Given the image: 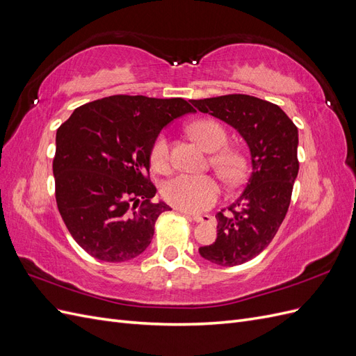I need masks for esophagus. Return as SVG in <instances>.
Masks as SVG:
<instances>
[{"mask_svg":"<svg viewBox=\"0 0 356 356\" xmlns=\"http://www.w3.org/2000/svg\"><path fill=\"white\" fill-rule=\"evenodd\" d=\"M181 212H182V213H186V215H190L188 212L182 211V209H181ZM191 218L195 220L196 222H208V221H211V220H212V217H211V215H208V213H193V215H191Z\"/></svg>","mask_w":356,"mask_h":356,"instance_id":"1","label":"esophagus"}]
</instances>
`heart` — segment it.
I'll list each match as a JSON object with an SVG mask.
<instances>
[{"label": "heart", "mask_w": 356, "mask_h": 356, "mask_svg": "<svg viewBox=\"0 0 356 356\" xmlns=\"http://www.w3.org/2000/svg\"><path fill=\"white\" fill-rule=\"evenodd\" d=\"M190 132L209 153L218 152L227 144V132L220 123L213 120H197L190 126ZM149 159H152L153 168L157 170L168 166L169 139L166 134H160L154 139ZM212 165L217 168L221 177L232 184H236L243 178L246 169L243 156L233 149H222L215 154L212 157ZM220 193V182L211 175L178 174L169 178L161 187V195L170 204L188 212H199L211 208L217 202Z\"/></svg>", "instance_id": "heart-1"}]
</instances>
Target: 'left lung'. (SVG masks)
<instances>
[{"mask_svg": "<svg viewBox=\"0 0 356 356\" xmlns=\"http://www.w3.org/2000/svg\"><path fill=\"white\" fill-rule=\"evenodd\" d=\"M190 102L234 127L250 148L252 172L245 190L215 215V242L199 248L204 260L213 264L239 266L267 248L288 212L298 174L297 126L277 105L250 95Z\"/></svg>", "mask_w": 356, "mask_h": 356, "instance_id": "left-lung-1", "label": "left lung"}]
</instances>
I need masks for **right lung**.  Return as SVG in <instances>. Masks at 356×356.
I'll use <instances>...</instances> for the list:
<instances>
[{
  "label": "right lung",
  "mask_w": 356,
  "mask_h": 356,
  "mask_svg": "<svg viewBox=\"0 0 356 356\" xmlns=\"http://www.w3.org/2000/svg\"><path fill=\"white\" fill-rule=\"evenodd\" d=\"M188 113L195 108L181 98L114 95L79 106L59 126L56 203L86 252L122 263L152 243L159 215L170 207L152 202L149 153L161 129Z\"/></svg>",
  "instance_id": "add662e5"
}]
</instances>
